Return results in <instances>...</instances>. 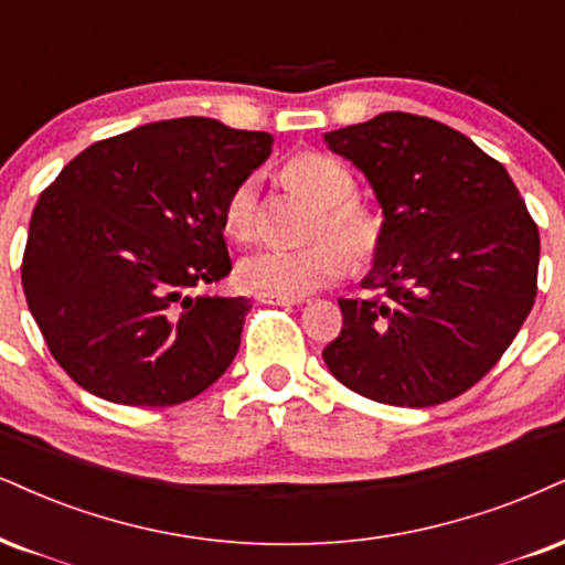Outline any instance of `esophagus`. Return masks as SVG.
Instances as JSON below:
<instances>
[{"label": "esophagus", "instance_id": "34e87169", "mask_svg": "<svg viewBox=\"0 0 565 565\" xmlns=\"http://www.w3.org/2000/svg\"><path fill=\"white\" fill-rule=\"evenodd\" d=\"M262 303H269V306H296V303H303V298H290V296H275V294H259L256 296Z\"/></svg>", "mask_w": 565, "mask_h": 565}]
</instances>
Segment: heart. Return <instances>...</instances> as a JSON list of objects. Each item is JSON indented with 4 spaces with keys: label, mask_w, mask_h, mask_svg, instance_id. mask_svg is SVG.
Returning <instances> with one entry per match:
<instances>
[{
    "label": "heart",
    "mask_w": 565,
    "mask_h": 565,
    "mask_svg": "<svg viewBox=\"0 0 565 565\" xmlns=\"http://www.w3.org/2000/svg\"><path fill=\"white\" fill-rule=\"evenodd\" d=\"M285 175L319 206L311 227L317 243L301 250H254L241 262L238 277L246 288L259 294L298 298L340 280L348 271V254L356 264L372 259L382 243V217L372 206L353 199L356 180L338 159L303 151L290 159ZM222 225L235 241H250L259 233V178H243L230 191ZM322 237H335L339 243L322 242Z\"/></svg>",
    "instance_id": "obj_1"
}]
</instances>
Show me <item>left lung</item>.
Instances as JSON below:
<instances>
[{
	"label": "left lung",
	"mask_w": 565,
	"mask_h": 565,
	"mask_svg": "<svg viewBox=\"0 0 565 565\" xmlns=\"http://www.w3.org/2000/svg\"><path fill=\"white\" fill-rule=\"evenodd\" d=\"M372 185L382 243L372 298H338L343 330L322 351L369 401L427 408L498 364L537 296L540 233L505 167L448 125L406 113L324 134Z\"/></svg>",
	"instance_id": "left-lung-1"
}]
</instances>
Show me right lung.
<instances>
[{
  "instance_id": "obj_1",
  "label": "right lung",
  "mask_w": 565,
  "mask_h": 565,
  "mask_svg": "<svg viewBox=\"0 0 565 565\" xmlns=\"http://www.w3.org/2000/svg\"><path fill=\"white\" fill-rule=\"evenodd\" d=\"M269 151V134L178 117L88 146L41 193L23 254L25 301L83 390L159 408L225 374L248 298L191 290L233 269L222 209Z\"/></svg>"
}]
</instances>
